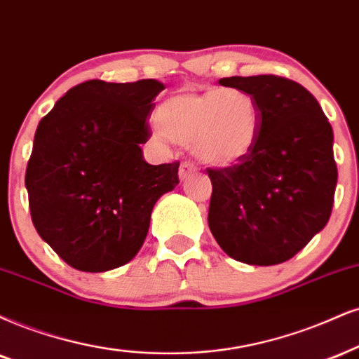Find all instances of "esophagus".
<instances>
[{
    "instance_id": "obj_1",
    "label": "esophagus",
    "mask_w": 359,
    "mask_h": 359,
    "mask_svg": "<svg viewBox=\"0 0 359 359\" xmlns=\"http://www.w3.org/2000/svg\"><path fill=\"white\" fill-rule=\"evenodd\" d=\"M198 171V168L193 165V163L189 161H183L180 165V180L184 181L187 178H189V176L194 175V172Z\"/></svg>"
}]
</instances>
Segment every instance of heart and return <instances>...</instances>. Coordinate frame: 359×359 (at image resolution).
Instances as JSON below:
<instances>
[{
	"label": "heart",
	"instance_id": "obj_1",
	"mask_svg": "<svg viewBox=\"0 0 359 359\" xmlns=\"http://www.w3.org/2000/svg\"><path fill=\"white\" fill-rule=\"evenodd\" d=\"M159 136L188 144L198 161L228 168L248 158L258 144L263 113L251 93L238 88L180 91L158 106Z\"/></svg>",
	"mask_w": 359,
	"mask_h": 359
}]
</instances>
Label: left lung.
<instances>
[{"mask_svg":"<svg viewBox=\"0 0 359 359\" xmlns=\"http://www.w3.org/2000/svg\"><path fill=\"white\" fill-rule=\"evenodd\" d=\"M218 83L251 93L263 121L250 156L208 170V224L229 258L253 266L285 263L330 219L338 181L333 128L315 96L291 79L259 74Z\"/></svg>","mask_w":359,"mask_h":359,"instance_id":"left-lung-1","label":"left lung"}]
</instances>
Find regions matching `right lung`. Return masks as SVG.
Returning a JSON list of instances; mask_svg holds the SVG:
<instances>
[{
	"label": "right lung",
	"mask_w": 359,
	"mask_h": 359,
	"mask_svg": "<svg viewBox=\"0 0 359 359\" xmlns=\"http://www.w3.org/2000/svg\"><path fill=\"white\" fill-rule=\"evenodd\" d=\"M163 90L158 79H91L39 121L25 178L31 219L79 271H109L135 258L153 206L180 183V163L148 165L140 146Z\"/></svg>",
	"instance_id": "obj_1"
}]
</instances>
